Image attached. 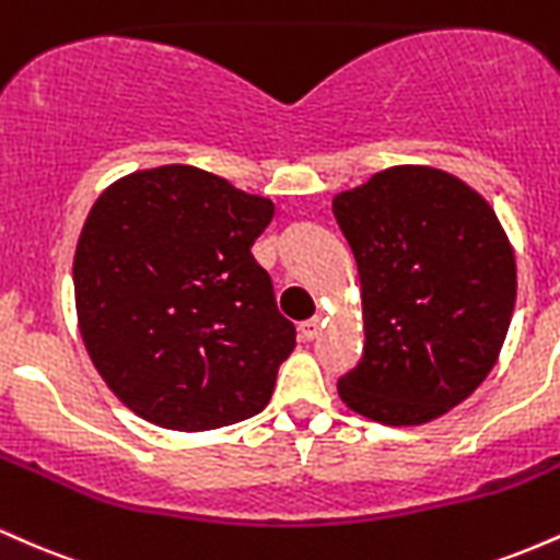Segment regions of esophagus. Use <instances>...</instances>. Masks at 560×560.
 Instances as JSON below:
<instances>
[{
  "label": "esophagus",
  "mask_w": 560,
  "mask_h": 560,
  "mask_svg": "<svg viewBox=\"0 0 560 560\" xmlns=\"http://www.w3.org/2000/svg\"><path fill=\"white\" fill-rule=\"evenodd\" d=\"M320 326H324V318H320V316H313V318L302 320V324H300V337H302V339H307V342H311V339H316V337H318Z\"/></svg>",
  "instance_id": "esophagus-1"
}]
</instances>
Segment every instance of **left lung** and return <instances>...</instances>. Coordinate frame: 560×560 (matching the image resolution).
<instances>
[{"instance_id":"left-lung-1","label":"left lung","mask_w":560,"mask_h":560,"mask_svg":"<svg viewBox=\"0 0 560 560\" xmlns=\"http://www.w3.org/2000/svg\"><path fill=\"white\" fill-rule=\"evenodd\" d=\"M363 292L365 345L337 382L355 413L413 427L492 371L516 302V260L477 191L436 168H389L334 197Z\"/></svg>"}]
</instances>
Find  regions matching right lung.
Returning a JSON list of instances; mask_svg holds the SVG:
<instances>
[{"label": "right lung", "instance_id": "1", "mask_svg": "<svg viewBox=\"0 0 560 560\" xmlns=\"http://www.w3.org/2000/svg\"><path fill=\"white\" fill-rule=\"evenodd\" d=\"M273 202L226 178L165 165L94 202L73 260L83 345L141 419L208 432L260 413L294 324L253 244Z\"/></svg>", "mask_w": 560, "mask_h": 560}]
</instances>
